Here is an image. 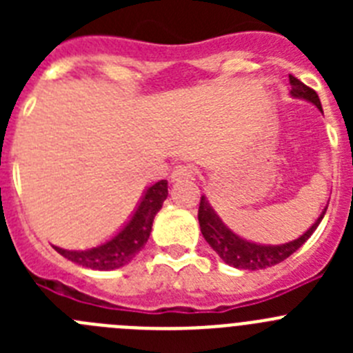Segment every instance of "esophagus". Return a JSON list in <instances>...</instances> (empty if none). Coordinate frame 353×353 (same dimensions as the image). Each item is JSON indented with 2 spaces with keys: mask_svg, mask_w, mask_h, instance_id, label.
<instances>
[{
  "mask_svg": "<svg viewBox=\"0 0 353 353\" xmlns=\"http://www.w3.org/2000/svg\"><path fill=\"white\" fill-rule=\"evenodd\" d=\"M196 174V170L192 166H185V164H180L173 170L171 173V182H182V180L192 179Z\"/></svg>",
  "mask_w": 353,
  "mask_h": 353,
  "instance_id": "1",
  "label": "esophagus"
}]
</instances>
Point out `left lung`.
I'll list each match as a JSON object with an SVG mask.
<instances>
[{
  "label": "left lung",
  "mask_w": 353,
  "mask_h": 353,
  "mask_svg": "<svg viewBox=\"0 0 353 353\" xmlns=\"http://www.w3.org/2000/svg\"><path fill=\"white\" fill-rule=\"evenodd\" d=\"M290 84H292V92H290L292 97H295V99H304V101L311 102V104H314L320 111H322V102H320V99H318L316 92H314L313 88L305 86L304 83H301L297 77L293 76H290ZM325 210L327 207L323 208L320 217L314 221L313 226H311L304 235L292 240V242H286V244L279 245L254 244V242H249V240L242 239V236H239L236 233H233L232 230L221 221L219 215L215 214V210L210 207V203H208V199L205 198V196H201V201H199L198 221L205 240H207L208 244H210V248L219 254V258L224 263L232 265L235 269L242 270H260L267 269V267H274V265L281 263L286 258L292 256L293 252L297 251V249L304 244L305 240L313 235V232L318 228L320 221L323 219Z\"/></svg>",
  "instance_id": "1"
}]
</instances>
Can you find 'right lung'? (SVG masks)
<instances>
[{"instance_id":"1","label":"right lung","mask_w":353,"mask_h":353,"mask_svg":"<svg viewBox=\"0 0 353 353\" xmlns=\"http://www.w3.org/2000/svg\"><path fill=\"white\" fill-rule=\"evenodd\" d=\"M166 198L168 182L161 180L146 189L129 223L111 240L97 245V248L84 249V251H68V249H61L58 245H52V248L60 252L61 256L81 265V267H88L93 270L120 269L145 248L150 232H152L155 214L161 210Z\"/></svg>"}]
</instances>
